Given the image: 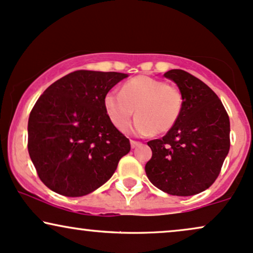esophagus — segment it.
<instances>
[{
  "label": "esophagus",
  "mask_w": 253,
  "mask_h": 253,
  "mask_svg": "<svg viewBox=\"0 0 253 253\" xmlns=\"http://www.w3.org/2000/svg\"><path fill=\"white\" fill-rule=\"evenodd\" d=\"M141 145V142L140 141H135V140H130V147L132 148H135L138 147V146Z\"/></svg>",
  "instance_id": "34e87169"
}]
</instances>
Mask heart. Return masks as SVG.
Returning <instances> with one entry per match:
<instances>
[{"label":"heart","mask_w":253,"mask_h":253,"mask_svg":"<svg viewBox=\"0 0 253 253\" xmlns=\"http://www.w3.org/2000/svg\"><path fill=\"white\" fill-rule=\"evenodd\" d=\"M103 106L111 123L118 129L126 128L136 112L138 118L129 130L138 135L164 134L180 119L184 95L179 87L140 75L127 81L120 93L106 94Z\"/></svg>","instance_id":"obj_1"}]
</instances>
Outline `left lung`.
<instances>
[{"instance_id": "1", "label": "left lung", "mask_w": 253, "mask_h": 253, "mask_svg": "<svg viewBox=\"0 0 253 253\" xmlns=\"http://www.w3.org/2000/svg\"><path fill=\"white\" fill-rule=\"evenodd\" d=\"M164 77L180 88L184 108L165 136L147 142L152 158L145 171L164 192L193 196L211 186L220 173L230 150V119L217 94L202 80L181 69Z\"/></svg>"}]
</instances>
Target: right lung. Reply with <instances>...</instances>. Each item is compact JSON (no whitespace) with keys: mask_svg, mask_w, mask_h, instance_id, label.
Here are the masks:
<instances>
[{"mask_svg":"<svg viewBox=\"0 0 253 253\" xmlns=\"http://www.w3.org/2000/svg\"><path fill=\"white\" fill-rule=\"evenodd\" d=\"M128 75L77 71L51 84L30 112L28 152L41 181L66 197L92 193L130 151L103 99Z\"/></svg>","mask_w":253,"mask_h":253,"instance_id":"right-lung-1","label":"right lung"}]
</instances>
